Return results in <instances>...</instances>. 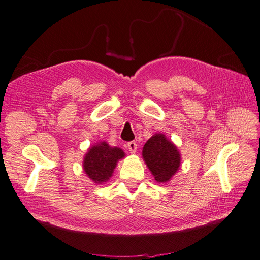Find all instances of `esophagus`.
<instances>
[{"mask_svg":"<svg viewBox=\"0 0 260 260\" xmlns=\"http://www.w3.org/2000/svg\"><path fill=\"white\" fill-rule=\"evenodd\" d=\"M127 149L131 153H135L137 150V144L135 141H129L127 142Z\"/></svg>","mask_w":260,"mask_h":260,"instance_id":"34e87169","label":"esophagus"}]
</instances>
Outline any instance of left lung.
Returning a JSON list of instances; mask_svg holds the SVG:
<instances>
[{
  "label": "left lung",
  "instance_id": "obj_1",
  "mask_svg": "<svg viewBox=\"0 0 260 260\" xmlns=\"http://www.w3.org/2000/svg\"><path fill=\"white\" fill-rule=\"evenodd\" d=\"M142 157L157 182L169 181L180 165V154L163 134H155L142 149Z\"/></svg>",
  "mask_w": 260,
  "mask_h": 260
}]
</instances>
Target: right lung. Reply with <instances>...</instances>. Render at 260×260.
I'll use <instances>...</instances> for the list:
<instances>
[{
  "label": "right lung",
  "mask_w": 260,
  "mask_h": 260,
  "mask_svg": "<svg viewBox=\"0 0 260 260\" xmlns=\"http://www.w3.org/2000/svg\"><path fill=\"white\" fill-rule=\"evenodd\" d=\"M124 155L122 149L111 148L106 142H100L88 150L83 167L91 180L102 183L111 177L116 162Z\"/></svg>",
  "instance_id": "add662e5"
}]
</instances>
